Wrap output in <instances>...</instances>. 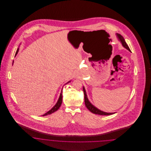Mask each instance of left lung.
Masks as SVG:
<instances>
[{
	"instance_id": "left-lung-1",
	"label": "left lung",
	"mask_w": 151,
	"mask_h": 151,
	"mask_svg": "<svg viewBox=\"0 0 151 151\" xmlns=\"http://www.w3.org/2000/svg\"><path fill=\"white\" fill-rule=\"evenodd\" d=\"M116 35L117 36L118 38L119 39V40L121 41V42L122 43V45L124 47H125L126 49H127L128 50L131 51L129 49V47L128 46V45H127L126 42L124 41V39L123 38V37H122L120 34L116 33ZM83 91H84V101H85V104L86 106V108L92 113H94L95 114H99V115H111V114H113L115 113H106V112H104L103 111H101L100 110H99V109L96 108L94 105H93L90 101L88 100L87 95H86V89L84 88V87L83 86Z\"/></svg>"
}]
</instances>
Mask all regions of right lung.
Instances as JSON below:
<instances>
[{
	"instance_id": "1",
	"label": "right lung",
	"mask_w": 151,
	"mask_h": 151,
	"mask_svg": "<svg viewBox=\"0 0 151 151\" xmlns=\"http://www.w3.org/2000/svg\"><path fill=\"white\" fill-rule=\"evenodd\" d=\"M19 49L18 48V49H17V50L16 51V54H15V55H16V54H17V52H18V51H19ZM13 63H14V61H13L12 64H13ZM70 81H68V82H67L66 84H67V83H70ZM62 90L61 93L60 94L59 98V99H58V100L57 104L55 105V106H54L53 108H52L51 110H50L49 111H48L46 113H45V114L42 115V116L49 115V114H51L53 113L54 112L56 111L57 110H58L59 109V108H60V105H61V104H62Z\"/></svg>"
}]
</instances>
